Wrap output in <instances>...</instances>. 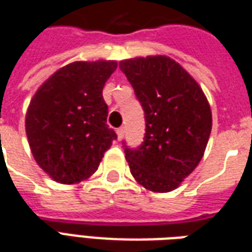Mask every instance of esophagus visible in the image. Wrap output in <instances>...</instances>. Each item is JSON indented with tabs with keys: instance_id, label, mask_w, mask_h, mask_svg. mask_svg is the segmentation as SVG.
<instances>
[{
	"instance_id": "1",
	"label": "esophagus",
	"mask_w": 252,
	"mask_h": 252,
	"mask_svg": "<svg viewBox=\"0 0 252 252\" xmlns=\"http://www.w3.org/2000/svg\"><path fill=\"white\" fill-rule=\"evenodd\" d=\"M124 126H120V128H117L116 129V133H117V137H119V140H121L123 137H124Z\"/></svg>"
}]
</instances>
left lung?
<instances>
[{"label": "left lung", "instance_id": "left-lung-1", "mask_svg": "<svg viewBox=\"0 0 252 252\" xmlns=\"http://www.w3.org/2000/svg\"><path fill=\"white\" fill-rule=\"evenodd\" d=\"M144 110L143 143L123 142L132 175L153 191L174 190L197 167L212 129L208 99L188 71L167 57L121 61Z\"/></svg>", "mask_w": 252, "mask_h": 252}]
</instances>
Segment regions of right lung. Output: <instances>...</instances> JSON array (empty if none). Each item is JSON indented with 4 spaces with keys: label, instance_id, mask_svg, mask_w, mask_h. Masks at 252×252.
<instances>
[{
    "label": "right lung",
    "instance_id": "obj_1",
    "mask_svg": "<svg viewBox=\"0 0 252 252\" xmlns=\"http://www.w3.org/2000/svg\"><path fill=\"white\" fill-rule=\"evenodd\" d=\"M113 61L75 62L43 83L31 101L25 131L33 158L51 178L77 184L98 169L116 132L106 124L102 89Z\"/></svg>",
    "mask_w": 252,
    "mask_h": 252
}]
</instances>
